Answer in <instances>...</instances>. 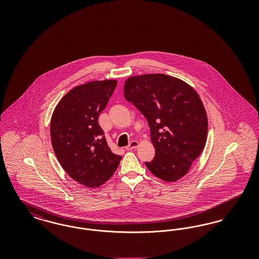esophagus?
I'll list each match as a JSON object with an SVG mask.
<instances>
[{
	"instance_id": "obj_1",
	"label": "esophagus",
	"mask_w": 259,
	"mask_h": 259,
	"mask_svg": "<svg viewBox=\"0 0 259 259\" xmlns=\"http://www.w3.org/2000/svg\"><path fill=\"white\" fill-rule=\"evenodd\" d=\"M138 147H139V143H138L137 141H132V142H130V144L125 148V149L131 150V149H134V148H137Z\"/></svg>"
}]
</instances>
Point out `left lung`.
Masks as SVG:
<instances>
[{"instance_id": "obj_1", "label": "left lung", "mask_w": 259, "mask_h": 259, "mask_svg": "<svg viewBox=\"0 0 259 259\" xmlns=\"http://www.w3.org/2000/svg\"><path fill=\"white\" fill-rule=\"evenodd\" d=\"M124 96L149 125L155 156L146 162L148 170L165 182L183 178L207 141L208 118L197 92L177 77L148 74L128 77Z\"/></svg>"}]
</instances>
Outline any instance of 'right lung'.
<instances>
[{
	"instance_id": "add662e5",
	"label": "right lung",
	"mask_w": 259,
	"mask_h": 259,
	"mask_svg": "<svg viewBox=\"0 0 259 259\" xmlns=\"http://www.w3.org/2000/svg\"><path fill=\"white\" fill-rule=\"evenodd\" d=\"M116 84L107 79L74 87L51 116L50 137L57 159L72 179L90 188L111 179L121 160L111 152L98 123Z\"/></svg>"
}]
</instances>
